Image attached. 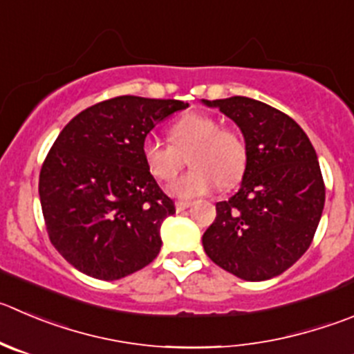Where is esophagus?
Masks as SVG:
<instances>
[{"instance_id":"34e87169","label":"esophagus","mask_w":354,"mask_h":354,"mask_svg":"<svg viewBox=\"0 0 354 354\" xmlns=\"http://www.w3.org/2000/svg\"><path fill=\"white\" fill-rule=\"evenodd\" d=\"M191 201H177V203H175V210L177 212H184L186 210V208H189L191 207Z\"/></svg>"}]
</instances>
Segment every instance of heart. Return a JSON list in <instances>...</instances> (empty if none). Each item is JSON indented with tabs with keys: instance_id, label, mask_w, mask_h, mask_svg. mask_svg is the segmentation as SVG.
I'll list each match as a JSON object with an SVG mask.
<instances>
[{
	"instance_id": "heart-1",
	"label": "heart",
	"mask_w": 354,
	"mask_h": 354,
	"mask_svg": "<svg viewBox=\"0 0 354 354\" xmlns=\"http://www.w3.org/2000/svg\"><path fill=\"white\" fill-rule=\"evenodd\" d=\"M168 140L147 137L140 156L151 177L170 183L187 156L191 168L175 180L170 193L183 200L205 196L221 186H231L241 177L247 163V146L236 130L222 129L217 118L205 113H187L168 127Z\"/></svg>"
}]
</instances>
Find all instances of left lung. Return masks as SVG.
<instances>
[{
    "instance_id": "obj_1",
    "label": "left lung",
    "mask_w": 354,
    "mask_h": 354,
    "mask_svg": "<svg viewBox=\"0 0 354 354\" xmlns=\"http://www.w3.org/2000/svg\"><path fill=\"white\" fill-rule=\"evenodd\" d=\"M201 102L233 120L247 146L240 189L215 205L203 248L241 280H269L304 255L322 218L325 186L316 151L290 116L268 104L248 97Z\"/></svg>"
}]
</instances>
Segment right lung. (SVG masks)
Returning a JSON list of instances; mask_svg holds the SVG:
<instances>
[{
  "label": "right lung",
  "instance_id": "right-lung-1",
  "mask_svg": "<svg viewBox=\"0 0 354 354\" xmlns=\"http://www.w3.org/2000/svg\"><path fill=\"white\" fill-rule=\"evenodd\" d=\"M187 106L121 95L82 111L59 133L39 174V201L50 241L78 271L120 280L160 254L161 224L175 207L147 171L140 146Z\"/></svg>",
  "mask_w": 354,
  "mask_h": 354
}]
</instances>
